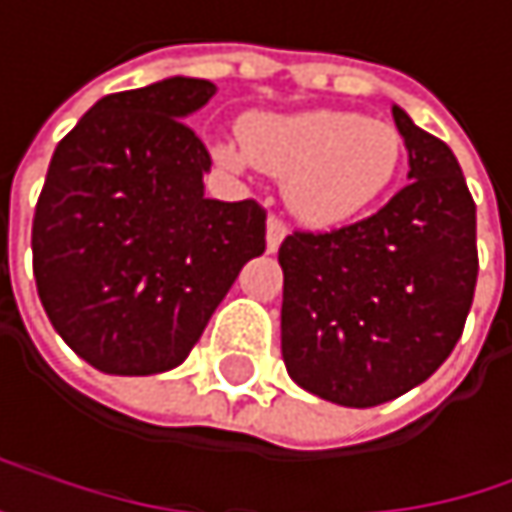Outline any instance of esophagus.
<instances>
[{
    "label": "esophagus",
    "instance_id": "34e87169",
    "mask_svg": "<svg viewBox=\"0 0 512 512\" xmlns=\"http://www.w3.org/2000/svg\"><path fill=\"white\" fill-rule=\"evenodd\" d=\"M283 238H286V223L280 217H268V223H265V247H268V253H277Z\"/></svg>",
    "mask_w": 512,
    "mask_h": 512
}]
</instances>
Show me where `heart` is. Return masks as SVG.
I'll list each match as a JSON object with an SVG mask.
<instances>
[{
    "mask_svg": "<svg viewBox=\"0 0 512 512\" xmlns=\"http://www.w3.org/2000/svg\"><path fill=\"white\" fill-rule=\"evenodd\" d=\"M404 141L395 126L347 111L247 114L238 144H214L229 168L256 165L283 180L289 211L307 226H341L371 208L401 165Z\"/></svg>",
    "mask_w": 512,
    "mask_h": 512,
    "instance_id": "1",
    "label": "heart"
}]
</instances>
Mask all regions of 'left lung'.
<instances>
[{"mask_svg":"<svg viewBox=\"0 0 512 512\" xmlns=\"http://www.w3.org/2000/svg\"><path fill=\"white\" fill-rule=\"evenodd\" d=\"M407 186L374 217L280 244V350L289 377L332 404L377 407L453 353L477 286V205L459 159L392 105Z\"/></svg>","mask_w":512,"mask_h":512,"instance_id":"obj_1","label":"left lung"}]
</instances>
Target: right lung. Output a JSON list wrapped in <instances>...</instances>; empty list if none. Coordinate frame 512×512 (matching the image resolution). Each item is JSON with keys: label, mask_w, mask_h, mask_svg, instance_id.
Returning <instances> with one entry per match:
<instances>
[{"label": "right lung", "mask_w": 512, "mask_h": 512, "mask_svg": "<svg viewBox=\"0 0 512 512\" xmlns=\"http://www.w3.org/2000/svg\"><path fill=\"white\" fill-rule=\"evenodd\" d=\"M202 78L99 99L53 150L32 220V271L56 335L105 374L177 368L238 271L265 253V211L205 199L211 156L183 120Z\"/></svg>", "instance_id": "right-lung-1"}]
</instances>
